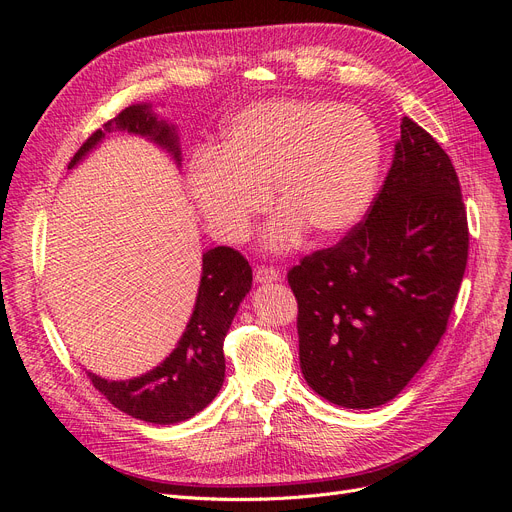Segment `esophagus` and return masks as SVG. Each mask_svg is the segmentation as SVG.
Wrapping results in <instances>:
<instances>
[{"label": "esophagus", "instance_id": "1", "mask_svg": "<svg viewBox=\"0 0 512 512\" xmlns=\"http://www.w3.org/2000/svg\"><path fill=\"white\" fill-rule=\"evenodd\" d=\"M280 278H282V274H280V270H276V267L261 265V267H257V270H255V282H259V284L278 282Z\"/></svg>", "mask_w": 512, "mask_h": 512}]
</instances>
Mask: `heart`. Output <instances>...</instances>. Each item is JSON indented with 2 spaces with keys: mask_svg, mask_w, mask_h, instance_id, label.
<instances>
[{
  "mask_svg": "<svg viewBox=\"0 0 512 512\" xmlns=\"http://www.w3.org/2000/svg\"><path fill=\"white\" fill-rule=\"evenodd\" d=\"M382 164V139L373 120L336 101L274 99L238 112L226 128L222 151H199L188 188L211 234L245 240L259 215L280 213L263 245L286 253L309 228L338 238L367 213Z\"/></svg>",
  "mask_w": 512,
  "mask_h": 512,
  "instance_id": "heart-1",
  "label": "heart"
}]
</instances>
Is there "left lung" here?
<instances>
[{"label": "left lung", "instance_id": "1", "mask_svg": "<svg viewBox=\"0 0 512 512\" xmlns=\"http://www.w3.org/2000/svg\"><path fill=\"white\" fill-rule=\"evenodd\" d=\"M467 251L459 176L432 134L405 116L365 222L288 272L307 384L346 409L400 394L446 332Z\"/></svg>", "mask_w": 512, "mask_h": 512}]
</instances>
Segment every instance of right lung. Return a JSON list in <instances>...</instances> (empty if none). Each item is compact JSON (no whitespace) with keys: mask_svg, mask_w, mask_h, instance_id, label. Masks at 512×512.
Listing matches in <instances>:
<instances>
[{"mask_svg":"<svg viewBox=\"0 0 512 512\" xmlns=\"http://www.w3.org/2000/svg\"><path fill=\"white\" fill-rule=\"evenodd\" d=\"M114 130L155 143L170 153L178 168L182 166L176 124L159 118L151 103H134L91 134L70 159L68 170L76 168ZM251 284V265L240 253L230 247L205 251L195 307L174 351L139 378L105 380L87 371L89 380L116 409L134 419L157 425L191 419L218 396L224 384V338Z\"/></svg>","mask_w":512,"mask_h":512,"instance_id":"obj_1","label":"right lung"}]
</instances>
